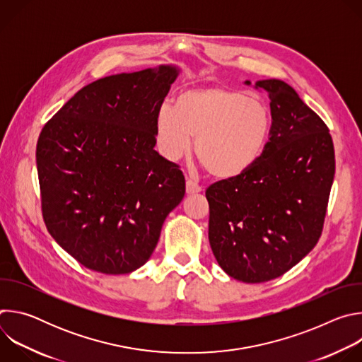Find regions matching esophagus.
<instances>
[{"mask_svg":"<svg viewBox=\"0 0 362 362\" xmlns=\"http://www.w3.org/2000/svg\"><path fill=\"white\" fill-rule=\"evenodd\" d=\"M200 192H203V189L197 183H194L193 180H186V193L187 194H196Z\"/></svg>","mask_w":362,"mask_h":362,"instance_id":"esophagus-1","label":"esophagus"}]
</instances>
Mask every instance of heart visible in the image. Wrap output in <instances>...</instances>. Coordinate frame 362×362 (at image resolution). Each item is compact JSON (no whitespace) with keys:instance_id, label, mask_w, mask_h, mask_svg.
<instances>
[{"instance_id":"1","label":"heart","mask_w":362,"mask_h":362,"mask_svg":"<svg viewBox=\"0 0 362 362\" xmlns=\"http://www.w3.org/2000/svg\"><path fill=\"white\" fill-rule=\"evenodd\" d=\"M272 115L267 103L225 86L182 91L175 107L159 109L154 123L158 148L170 162L182 159L194 140L199 160L218 179L246 173L267 147Z\"/></svg>"}]
</instances>
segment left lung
<instances>
[{"label":"left lung","instance_id":"left-lung-1","mask_svg":"<svg viewBox=\"0 0 362 362\" xmlns=\"http://www.w3.org/2000/svg\"><path fill=\"white\" fill-rule=\"evenodd\" d=\"M271 100V137L246 173L214 183L209 243L219 267L233 279H275L314 249L335 175L328 127L298 93L278 78L257 80Z\"/></svg>","mask_w":362,"mask_h":362}]
</instances>
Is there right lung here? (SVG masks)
I'll use <instances>...</instances> for the list:
<instances>
[{
  "mask_svg": "<svg viewBox=\"0 0 362 362\" xmlns=\"http://www.w3.org/2000/svg\"><path fill=\"white\" fill-rule=\"evenodd\" d=\"M175 64L100 78L41 130L37 172L42 218L83 267L107 275L143 267L185 196L179 168L154 150V123Z\"/></svg>",
  "mask_w": 362,
  "mask_h": 362,
  "instance_id": "add662e5",
  "label": "right lung"
}]
</instances>
